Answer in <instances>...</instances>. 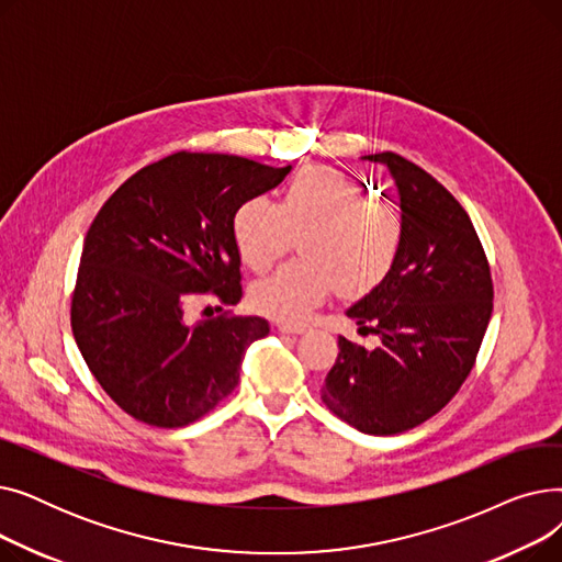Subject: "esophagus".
<instances>
[{"label": "esophagus", "instance_id": "1", "mask_svg": "<svg viewBox=\"0 0 562 562\" xmlns=\"http://www.w3.org/2000/svg\"><path fill=\"white\" fill-rule=\"evenodd\" d=\"M276 326L280 333H286V335H301L307 330V323H293V321H278Z\"/></svg>", "mask_w": 562, "mask_h": 562}]
</instances>
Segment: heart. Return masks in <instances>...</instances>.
<instances>
[{
  "label": "heart",
  "instance_id": "b5f03b06",
  "mask_svg": "<svg viewBox=\"0 0 562 562\" xmlns=\"http://www.w3.org/2000/svg\"><path fill=\"white\" fill-rule=\"evenodd\" d=\"M234 244L255 273L271 269L299 236L303 255L252 284L250 303L278 318H303L337 289L360 299L385 282L405 241V216L341 170L312 166L286 182L278 204L261 195L234 214Z\"/></svg>",
  "mask_w": 562,
  "mask_h": 562
}]
</instances>
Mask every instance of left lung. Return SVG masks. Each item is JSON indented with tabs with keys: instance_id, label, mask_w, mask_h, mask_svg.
Masks as SVG:
<instances>
[{
	"instance_id": "left-lung-1",
	"label": "left lung",
	"mask_w": 562,
	"mask_h": 562,
	"mask_svg": "<svg viewBox=\"0 0 562 562\" xmlns=\"http://www.w3.org/2000/svg\"><path fill=\"white\" fill-rule=\"evenodd\" d=\"M367 159L394 175L405 241L385 282L348 310L380 346L339 337L321 401L352 428L396 435L435 417L462 387L487 330L494 284L474 223L435 177L394 153Z\"/></svg>"
}]
</instances>
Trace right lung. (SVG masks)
<instances>
[{
	"mask_svg": "<svg viewBox=\"0 0 562 562\" xmlns=\"http://www.w3.org/2000/svg\"><path fill=\"white\" fill-rule=\"evenodd\" d=\"M289 170L182 150L134 172L88 227L70 326L102 390L136 422L189 426L239 385L246 348L269 323L232 312L189 321L187 310L241 301L234 214Z\"/></svg>",
	"mask_w": 562,
	"mask_h": 562,
	"instance_id": "obj_1",
	"label": "right lung"
}]
</instances>
